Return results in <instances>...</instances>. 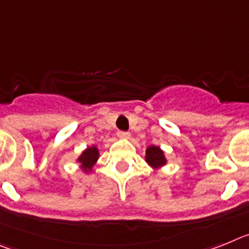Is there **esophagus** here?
<instances>
[{"instance_id": "1", "label": "esophagus", "mask_w": 249, "mask_h": 249, "mask_svg": "<svg viewBox=\"0 0 249 249\" xmlns=\"http://www.w3.org/2000/svg\"><path fill=\"white\" fill-rule=\"evenodd\" d=\"M118 138L119 139H129V138H130V134L126 133V131H119Z\"/></svg>"}]
</instances>
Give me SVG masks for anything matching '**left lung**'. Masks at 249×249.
<instances>
[{
  "mask_svg": "<svg viewBox=\"0 0 249 249\" xmlns=\"http://www.w3.org/2000/svg\"><path fill=\"white\" fill-rule=\"evenodd\" d=\"M145 161L153 169L158 170L166 165V158L164 151L157 145H149L145 150Z\"/></svg>",
  "mask_w": 249,
  "mask_h": 249,
  "instance_id": "1",
  "label": "left lung"
}]
</instances>
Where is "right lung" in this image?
<instances>
[{"label": "right lung", "instance_id": "1", "mask_svg": "<svg viewBox=\"0 0 249 249\" xmlns=\"http://www.w3.org/2000/svg\"><path fill=\"white\" fill-rule=\"evenodd\" d=\"M99 157H100V151H99L98 146H88V148L77 157L76 163L80 164V168H81V170H83L85 174H89V173L92 172V168H94V165L96 164V161H98Z\"/></svg>", "mask_w": 249, "mask_h": 249}]
</instances>
